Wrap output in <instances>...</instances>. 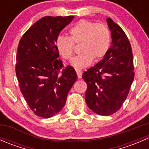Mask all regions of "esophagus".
I'll list each match as a JSON object with an SVG mask.
<instances>
[{"label":"esophagus","instance_id":"34e87169","mask_svg":"<svg viewBox=\"0 0 149 149\" xmlns=\"http://www.w3.org/2000/svg\"><path fill=\"white\" fill-rule=\"evenodd\" d=\"M76 73H77V76L78 79H81L82 77V72L80 70H78V69H76Z\"/></svg>","mask_w":149,"mask_h":149}]
</instances>
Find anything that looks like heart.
Instances as JSON below:
<instances>
[{"label": "heart", "instance_id": "heart-1", "mask_svg": "<svg viewBox=\"0 0 149 149\" xmlns=\"http://www.w3.org/2000/svg\"><path fill=\"white\" fill-rule=\"evenodd\" d=\"M69 34V37L59 36L55 45L61 56L70 61L74 54V45H81L79 51L81 54L73 58L71 62V65L76 68L87 67L93 60L100 61L107 55L110 47L111 31L104 24L83 19L70 29Z\"/></svg>", "mask_w": 149, "mask_h": 149}]
</instances>
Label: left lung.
Returning a JSON list of instances; mask_svg holds the SVG:
<instances>
[{
    "mask_svg": "<svg viewBox=\"0 0 149 149\" xmlns=\"http://www.w3.org/2000/svg\"><path fill=\"white\" fill-rule=\"evenodd\" d=\"M112 45L101 61L83 73L87 84L86 102L95 113L108 116L118 112L128 95L134 79L132 48L119 25L107 19Z\"/></svg>",
    "mask_w": 149,
    "mask_h": 149,
    "instance_id": "1",
    "label": "left lung"
}]
</instances>
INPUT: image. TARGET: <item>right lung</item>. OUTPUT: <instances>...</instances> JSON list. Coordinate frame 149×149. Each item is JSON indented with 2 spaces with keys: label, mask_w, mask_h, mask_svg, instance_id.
I'll return each instance as SVG.
<instances>
[{
  "label": "right lung",
  "mask_w": 149,
  "mask_h": 149,
  "mask_svg": "<svg viewBox=\"0 0 149 149\" xmlns=\"http://www.w3.org/2000/svg\"><path fill=\"white\" fill-rule=\"evenodd\" d=\"M74 16H45L24 34L16 55V74L21 92L36 115L49 118L65 105L76 81L70 65L58 59L55 42Z\"/></svg>",
  "instance_id": "obj_1"
}]
</instances>
